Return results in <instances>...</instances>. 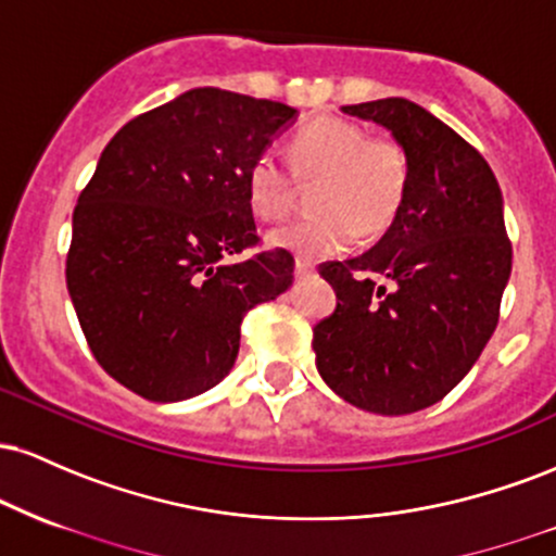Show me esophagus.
<instances>
[{
    "mask_svg": "<svg viewBox=\"0 0 556 556\" xmlns=\"http://www.w3.org/2000/svg\"><path fill=\"white\" fill-rule=\"evenodd\" d=\"M314 264H308V261H303V258H298L295 261V277L298 279H305V277H314Z\"/></svg>",
    "mask_w": 556,
    "mask_h": 556,
    "instance_id": "1",
    "label": "esophagus"
}]
</instances>
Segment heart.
Listing matches in <instances>:
<instances>
[{"label": "heart", "mask_w": 556, "mask_h": 556, "mask_svg": "<svg viewBox=\"0 0 556 556\" xmlns=\"http://www.w3.org/2000/svg\"><path fill=\"white\" fill-rule=\"evenodd\" d=\"M287 149L300 185H316V216L274 229L269 240L298 258H327L358 238H379L405 206L413 167L400 140L371 138L353 119L324 114L300 127ZM294 181L271 154H258L245 172L251 212L264 222L285 219L298 203Z\"/></svg>", "instance_id": "obj_1"}]
</instances>
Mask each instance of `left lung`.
I'll return each mask as SVG.
<instances>
[{
  "label": "left lung",
  "mask_w": 556,
  "mask_h": 556,
  "mask_svg": "<svg viewBox=\"0 0 556 556\" xmlns=\"http://www.w3.org/2000/svg\"><path fill=\"white\" fill-rule=\"evenodd\" d=\"M342 112L392 130L413 177L371 251L318 266L337 308L314 327L316 368L350 405L407 416L460 384L494 334L513 269L502 190L486 159L413 101Z\"/></svg>",
  "instance_id": "left-lung-1"
}]
</instances>
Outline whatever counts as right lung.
<instances>
[{"label":"right lung","mask_w":556,"mask_h":556,"mask_svg":"<svg viewBox=\"0 0 556 556\" xmlns=\"http://www.w3.org/2000/svg\"><path fill=\"white\" fill-rule=\"evenodd\" d=\"M290 119L279 101L193 88L101 151L73 212L67 290L93 358L143 400L219 384L248 311L292 285L282 248L225 264L261 242L245 172Z\"/></svg>","instance_id":"obj_1"}]
</instances>
